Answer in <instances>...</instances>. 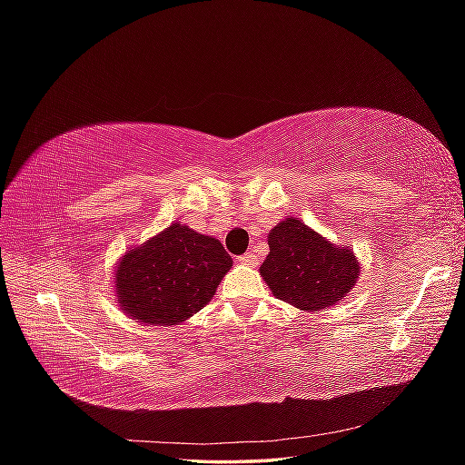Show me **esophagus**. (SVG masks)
<instances>
[{"label":"esophagus","instance_id":"esophagus-1","mask_svg":"<svg viewBox=\"0 0 465 465\" xmlns=\"http://www.w3.org/2000/svg\"><path fill=\"white\" fill-rule=\"evenodd\" d=\"M236 262L238 263H242V265H258V256L256 254H252V252H246V254L244 256H238L236 258Z\"/></svg>","mask_w":465,"mask_h":465}]
</instances>
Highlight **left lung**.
<instances>
[{"instance_id":"8db88e82","label":"left lung","mask_w":465,"mask_h":465,"mask_svg":"<svg viewBox=\"0 0 465 465\" xmlns=\"http://www.w3.org/2000/svg\"><path fill=\"white\" fill-rule=\"evenodd\" d=\"M270 254L260 267L277 299L301 311H323L341 301L359 277L349 248H335L297 219L279 223L267 236Z\"/></svg>"}]
</instances>
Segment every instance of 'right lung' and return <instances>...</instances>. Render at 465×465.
I'll return each mask as SVG.
<instances>
[{"label":"right lung","mask_w":465,"mask_h":465,"mask_svg":"<svg viewBox=\"0 0 465 465\" xmlns=\"http://www.w3.org/2000/svg\"><path fill=\"white\" fill-rule=\"evenodd\" d=\"M232 258L217 238L171 224L118 265L116 294L134 320L174 326L213 299Z\"/></svg>","instance_id":"right-lung-1"}]
</instances>
